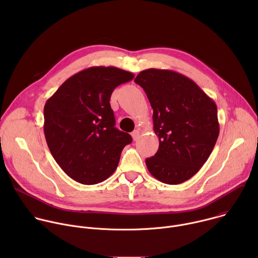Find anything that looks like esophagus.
<instances>
[{"mask_svg":"<svg viewBox=\"0 0 258 258\" xmlns=\"http://www.w3.org/2000/svg\"><path fill=\"white\" fill-rule=\"evenodd\" d=\"M132 137H133V139H134V141H137L138 139H139V137H140V132L138 131V130H136V131H134L133 133H132Z\"/></svg>","mask_w":258,"mask_h":258,"instance_id":"obj_1","label":"esophagus"}]
</instances>
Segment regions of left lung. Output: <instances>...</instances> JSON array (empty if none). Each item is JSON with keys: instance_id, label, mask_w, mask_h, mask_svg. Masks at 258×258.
Masks as SVG:
<instances>
[{"instance_id": "8db88e82", "label": "left lung", "mask_w": 258, "mask_h": 258, "mask_svg": "<svg viewBox=\"0 0 258 258\" xmlns=\"http://www.w3.org/2000/svg\"><path fill=\"white\" fill-rule=\"evenodd\" d=\"M140 85L153 109L156 154L146 159L158 180L177 185L195 175L210 156L219 134L217 108L192 80L172 70L141 71Z\"/></svg>"}]
</instances>
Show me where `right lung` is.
Masks as SVG:
<instances>
[{"label": "right lung", "mask_w": 258, "mask_h": 258, "mask_svg": "<svg viewBox=\"0 0 258 258\" xmlns=\"http://www.w3.org/2000/svg\"><path fill=\"white\" fill-rule=\"evenodd\" d=\"M134 75L113 66H95L65 81L44 108V132L52 156L63 171L84 185L111 175L130 134L115 127L110 97Z\"/></svg>", "instance_id": "1"}]
</instances>
